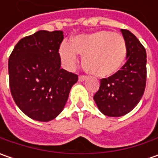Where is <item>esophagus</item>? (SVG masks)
Masks as SVG:
<instances>
[{
	"mask_svg": "<svg viewBox=\"0 0 158 158\" xmlns=\"http://www.w3.org/2000/svg\"><path fill=\"white\" fill-rule=\"evenodd\" d=\"M87 78H88V76H79V78H78V79H79V81H80V82H83V81H84V80H86V79H87Z\"/></svg>",
	"mask_w": 158,
	"mask_h": 158,
	"instance_id": "34e87169",
	"label": "esophagus"
}]
</instances>
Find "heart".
I'll return each instance as SVG.
<instances>
[{"mask_svg":"<svg viewBox=\"0 0 158 158\" xmlns=\"http://www.w3.org/2000/svg\"><path fill=\"white\" fill-rule=\"evenodd\" d=\"M82 56V67L98 77H108L116 74L124 65L127 45L125 38L111 31H98L78 36L71 45L64 42L60 47V56L68 68H74Z\"/></svg>","mask_w":158,"mask_h":158,"instance_id":"b5f03b06","label":"heart"}]
</instances>
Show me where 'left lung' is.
I'll return each instance as SVG.
<instances>
[{"instance_id":"obj_1","label":"left lung","mask_w":158,"mask_h":158,"mask_svg":"<svg viewBox=\"0 0 158 158\" xmlns=\"http://www.w3.org/2000/svg\"><path fill=\"white\" fill-rule=\"evenodd\" d=\"M127 41V62L118 72L100 80L93 98L103 114L120 117L131 112L143 97L147 76L144 46L131 31L121 29Z\"/></svg>"}]
</instances>
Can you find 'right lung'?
Returning <instances> with one entry per match:
<instances>
[{
    "label": "right lung",
    "mask_w": 158,
    "mask_h": 158,
    "mask_svg": "<svg viewBox=\"0 0 158 158\" xmlns=\"http://www.w3.org/2000/svg\"><path fill=\"white\" fill-rule=\"evenodd\" d=\"M61 31H39L23 38L9 58L13 99L28 117L50 121L62 112L78 76L60 69Z\"/></svg>",
    "instance_id": "obj_1"
}]
</instances>
